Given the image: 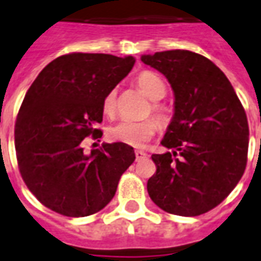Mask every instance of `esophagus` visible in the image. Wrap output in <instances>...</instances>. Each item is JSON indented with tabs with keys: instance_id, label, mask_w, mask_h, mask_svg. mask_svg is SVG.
Listing matches in <instances>:
<instances>
[{
	"instance_id": "34e87169",
	"label": "esophagus",
	"mask_w": 261,
	"mask_h": 261,
	"mask_svg": "<svg viewBox=\"0 0 261 261\" xmlns=\"http://www.w3.org/2000/svg\"><path fill=\"white\" fill-rule=\"evenodd\" d=\"M146 153L145 152H144V150H140V149H137L136 150V158H137V160H141V159H144V158H146Z\"/></svg>"
}]
</instances>
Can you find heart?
Masks as SVG:
<instances>
[{"label":"heart","instance_id":"b5f03b06","mask_svg":"<svg viewBox=\"0 0 261 261\" xmlns=\"http://www.w3.org/2000/svg\"><path fill=\"white\" fill-rule=\"evenodd\" d=\"M137 86L152 101V111L155 112L162 123H169L171 117V111L169 106L160 103L167 92V86L163 79L158 76L156 73L149 70L141 71L137 76ZM102 111L108 116L115 115L116 112V90H111L102 101ZM159 130V123L155 119H145V120L133 121L123 120L117 124L112 125L108 130L109 140L115 142H121L130 146H142L155 136L156 131Z\"/></svg>","mask_w":261,"mask_h":261}]
</instances>
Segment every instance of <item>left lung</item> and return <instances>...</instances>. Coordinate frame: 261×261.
I'll return each instance as SVG.
<instances>
[{"label": "left lung", "mask_w": 261, "mask_h": 261, "mask_svg": "<svg viewBox=\"0 0 261 261\" xmlns=\"http://www.w3.org/2000/svg\"><path fill=\"white\" fill-rule=\"evenodd\" d=\"M169 80L174 115L152 155L148 194L160 209L194 217L214 209L237 187L248 162L246 113L229 80L207 58L185 49L142 55Z\"/></svg>", "instance_id": "left-lung-1"}]
</instances>
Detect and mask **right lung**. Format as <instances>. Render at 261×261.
Returning <instances> with one entry per match:
<instances>
[{"mask_svg":"<svg viewBox=\"0 0 261 261\" xmlns=\"http://www.w3.org/2000/svg\"><path fill=\"white\" fill-rule=\"evenodd\" d=\"M133 57L73 52L44 67L24 95L15 148L24 184L45 207L67 217L99 212L136 160L133 146L102 144L84 153L83 140L102 137V101L134 66Z\"/></svg>","mask_w":261,"mask_h":261,"instance_id":"1","label":"right lung"}]
</instances>
